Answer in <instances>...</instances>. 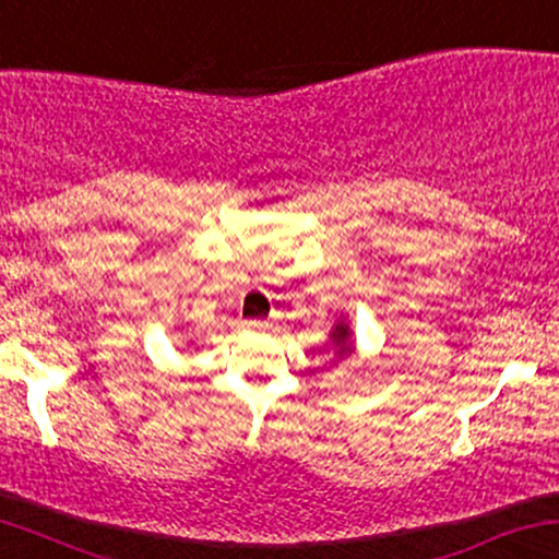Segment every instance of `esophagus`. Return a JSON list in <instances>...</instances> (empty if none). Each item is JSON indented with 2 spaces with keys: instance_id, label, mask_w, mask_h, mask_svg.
Wrapping results in <instances>:
<instances>
[{
  "instance_id": "1",
  "label": "esophagus",
  "mask_w": 559,
  "mask_h": 559,
  "mask_svg": "<svg viewBox=\"0 0 559 559\" xmlns=\"http://www.w3.org/2000/svg\"><path fill=\"white\" fill-rule=\"evenodd\" d=\"M246 328L248 330H263V328H266V322H263V319H246Z\"/></svg>"
}]
</instances>
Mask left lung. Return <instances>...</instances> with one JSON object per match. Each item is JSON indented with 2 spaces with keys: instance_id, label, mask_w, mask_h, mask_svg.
I'll return each instance as SVG.
<instances>
[{
  "instance_id": "8db88e82",
  "label": "left lung",
  "mask_w": 559,
  "mask_h": 559,
  "mask_svg": "<svg viewBox=\"0 0 559 559\" xmlns=\"http://www.w3.org/2000/svg\"><path fill=\"white\" fill-rule=\"evenodd\" d=\"M330 337H332V343L337 346L335 354L341 356V359H343V356H350V350H354V343H350V328L346 324V319H337V324L332 328Z\"/></svg>"
}]
</instances>
